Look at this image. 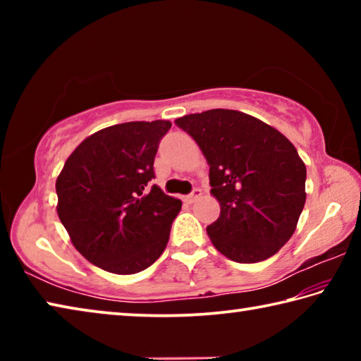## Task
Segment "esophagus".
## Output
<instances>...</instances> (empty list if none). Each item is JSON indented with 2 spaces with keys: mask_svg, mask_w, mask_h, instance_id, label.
Segmentation results:
<instances>
[{
  "mask_svg": "<svg viewBox=\"0 0 361 361\" xmlns=\"http://www.w3.org/2000/svg\"><path fill=\"white\" fill-rule=\"evenodd\" d=\"M200 195H202V189L200 188H194L192 189V192L189 194V200H191V202H194V200H197Z\"/></svg>",
  "mask_w": 361,
  "mask_h": 361,
  "instance_id": "1",
  "label": "esophagus"
}]
</instances>
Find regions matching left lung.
<instances>
[{
	"label": "left lung",
	"instance_id": "left-lung-1",
	"mask_svg": "<svg viewBox=\"0 0 361 361\" xmlns=\"http://www.w3.org/2000/svg\"><path fill=\"white\" fill-rule=\"evenodd\" d=\"M175 124L210 166L219 218L207 234L235 262H259L290 240L305 204V166L277 129L234 109L188 114Z\"/></svg>",
	"mask_w": 361,
	"mask_h": 361
}]
</instances>
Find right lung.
<instances>
[{
	"label": "right lung",
	"instance_id": "1",
	"mask_svg": "<svg viewBox=\"0 0 361 361\" xmlns=\"http://www.w3.org/2000/svg\"><path fill=\"white\" fill-rule=\"evenodd\" d=\"M172 122H124L95 132L57 176V213L71 243L103 271L129 276L167 247L181 200L156 185L154 157Z\"/></svg>",
	"mask_w": 361,
	"mask_h": 361
}]
</instances>
